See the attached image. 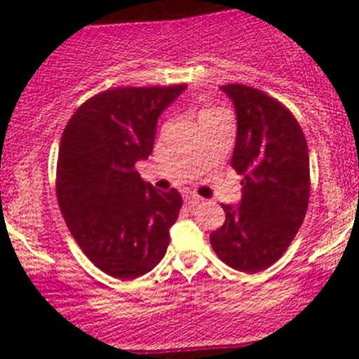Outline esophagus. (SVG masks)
<instances>
[{"label":"esophagus","mask_w":359,"mask_h":359,"mask_svg":"<svg viewBox=\"0 0 359 359\" xmlns=\"http://www.w3.org/2000/svg\"><path fill=\"white\" fill-rule=\"evenodd\" d=\"M184 201H186L187 205L194 206V205H200V203L203 201V198L198 196V194H194V193H186L184 194Z\"/></svg>","instance_id":"obj_1"}]
</instances>
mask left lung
I'll return each mask as SVG.
<instances>
[{
  "mask_svg": "<svg viewBox=\"0 0 359 359\" xmlns=\"http://www.w3.org/2000/svg\"><path fill=\"white\" fill-rule=\"evenodd\" d=\"M236 109L231 166L243 175L240 206L222 205L226 222L210 234L217 257L233 269L259 273L290 247L309 205V153L295 116L247 85L220 86Z\"/></svg>",
  "mask_w": 359,
  "mask_h": 359,
  "instance_id": "obj_1",
  "label": "left lung"
}]
</instances>
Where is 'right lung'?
Listing matches in <instances>:
<instances>
[{"instance_id":"add662e5","label":"right lung","mask_w":359,"mask_h":359,"mask_svg":"<svg viewBox=\"0 0 359 359\" xmlns=\"http://www.w3.org/2000/svg\"><path fill=\"white\" fill-rule=\"evenodd\" d=\"M121 86L90 97L64 128L57 200L72 238L112 278L133 280L165 257L182 196L154 189L135 170L153 153L159 114L186 90Z\"/></svg>"}]
</instances>
